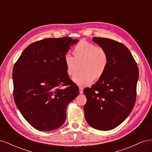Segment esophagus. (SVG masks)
<instances>
[{
  "instance_id": "obj_1",
  "label": "esophagus",
  "mask_w": 152,
  "mask_h": 152,
  "mask_svg": "<svg viewBox=\"0 0 152 152\" xmlns=\"http://www.w3.org/2000/svg\"><path fill=\"white\" fill-rule=\"evenodd\" d=\"M83 87H79V93H80V94H82L83 93Z\"/></svg>"
}]
</instances>
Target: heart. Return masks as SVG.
Listing matches in <instances>:
<instances>
[{
    "instance_id": "obj_1",
    "label": "heart",
    "mask_w": 152,
    "mask_h": 152,
    "mask_svg": "<svg viewBox=\"0 0 152 152\" xmlns=\"http://www.w3.org/2000/svg\"><path fill=\"white\" fill-rule=\"evenodd\" d=\"M73 57L65 55L64 63L68 76H74L79 68L82 70L73 78L76 84L86 86L103 76L109 62L108 53L103 48L82 40L73 49Z\"/></svg>"
}]
</instances>
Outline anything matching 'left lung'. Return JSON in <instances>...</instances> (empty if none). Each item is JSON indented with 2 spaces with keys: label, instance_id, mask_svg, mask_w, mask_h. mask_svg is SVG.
<instances>
[{
  "label": "left lung",
  "instance_id": "obj_1",
  "mask_svg": "<svg viewBox=\"0 0 152 152\" xmlns=\"http://www.w3.org/2000/svg\"><path fill=\"white\" fill-rule=\"evenodd\" d=\"M93 40L107 50L109 62L103 76L91 88L84 89L85 118L96 129L109 131L120 125L134 108L139 70L123 44L107 38Z\"/></svg>",
  "mask_w": 152,
  "mask_h": 152
}]
</instances>
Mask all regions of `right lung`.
<instances>
[{"label":"right lung","mask_w":152,"mask_h":152,"mask_svg":"<svg viewBox=\"0 0 152 152\" xmlns=\"http://www.w3.org/2000/svg\"><path fill=\"white\" fill-rule=\"evenodd\" d=\"M77 39L49 38L30 44L13 67V96L21 115L37 130L61 126L79 89L66 72L64 58ZM67 87L62 89V86Z\"/></svg>","instance_id":"1"}]
</instances>
